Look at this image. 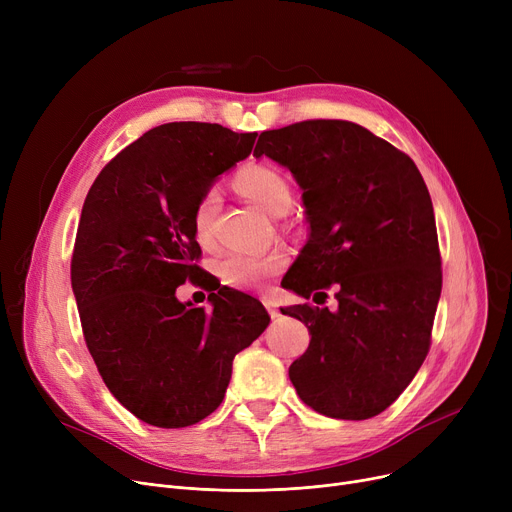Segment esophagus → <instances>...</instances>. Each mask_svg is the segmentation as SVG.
<instances>
[{"label":"esophagus","mask_w":512,"mask_h":512,"mask_svg":"<svg viewBox=\"0 0 512 512\" xmlns=\"http://www.w3.org/2000/svg\"><path fill=\"white\" fill-rule=\"evenodd\" d=\"M263 305H265V309L270 311V315L272 317H278L280 315V311H278V303L272 299V297H263Z\"/></svg>","instance_id":"obj_1"}]
</instances>
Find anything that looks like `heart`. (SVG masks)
<instances>
[{
  "label": "heart",
  "instance_id": "heart-1",
  "mask_svg": "<svg viewBox=\"0 0 512 512\" xmlns=\"http://www.w3.org/2000/svg\"><path fill=\"white\" fill-rule=\"evenodd\" d=\"M236 188L257 207L270 215H282L292 205V188L288 180L270 166H249L236 176ZM218 188H209L201 195L193 209V232L201 245H209L213 222L220 209ZM286 267L282 251L270 253H230L220 261V278L224 284L240 290H255L267 280L278 276Z\"/></svg>",
  "mask_w": 512,
  "mask_h": 512
}]
</instances>
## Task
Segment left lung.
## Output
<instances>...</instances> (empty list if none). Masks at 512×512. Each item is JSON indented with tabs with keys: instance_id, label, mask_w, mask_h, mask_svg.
Here are the masks:
<instances>
[{
	"instance_id": "left-lung-1",
	"label": "left lung",
	"mask_w": 512,
	"mask_h": 512,
	"mask_svg": "<svg viewBox=\"0 0 512 512\" xmlns=\"http://www.w3.org/2000/svg\"><path fill=\"white\" fill-rule=\"evenodd\" d=\"M255 157L303 188L311 236L284 288L338 309H282L309 328L288 369L313 411L361 421L402 394L432 344L442 257L432 199L413 159L346 120H305L259 134Z\"/></svg>"
}]
</instances>
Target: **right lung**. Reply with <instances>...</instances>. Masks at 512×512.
<instances>
[{
    "mask_svg": "<svg viewBox=\"0 0 512 512\" xmlns=\"http://www.w3.org/2000/svg\"><path fill=\"white\" fill-rule=\"evenodd\" d=\"M255 139L207 122L155 126L99 172L85 199L70 263L80 326L107 390L149 425L211 415L234 357L270 326L257 299L201 272L193 232L197 201ZM193 277L219 290L211 312L175 299Z\"/></svg>",
    "mask_w": 512,
    "mask_h": 512,
    "instance_id": "right-lung-1",
    "label": "right lung"
}]
</instances>
